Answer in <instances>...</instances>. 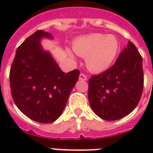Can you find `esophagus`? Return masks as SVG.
<instances>
[{"instance_id":"esophagus-1","label":"esophagus","mask_w":153,"mask_h":153,"mask_svg":"<svg viewBox=\"0 0 153 153\" xmlns=\"http://www.w3.org/2000/svg\"><path fill=\"white\" fill-rule=\"evenodd\" d=\"M79 80H83V81H86L87 79H88V77L85 75V74H80L79 77Z\"/></svg>"}]
</instances>
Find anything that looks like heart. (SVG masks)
Returning <instances> with one entry per match:
<instances>
[{
    "label": "heart",
    "instance_id": "obj_1",
    "mask_svg": "<svg viewBox=\"0 0 153 153\" xmlns=\"http://www.w3.org/2000/svg\"><path fill=\"white\" fill-rule=\"evenodd\" d=\"M73 49L79 56L86 57L88 70L101 73L112 65L118 56L120 43L113 35L93 33L76 39L74 42ZM69 54L73 56L70 51Z\"/></svg>",
    "mask_w": 153,
    "mask_h": 153
}]
</instances>
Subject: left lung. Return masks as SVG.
Here are the masks:
<instances>
[{"instance_id": "left-lung-1", "label": "left lung", "mask_w": 153, "mask_h": 153, "mask_svg": "<svg viewBox=\"0 0 153 153\" xmlns=\"http://www.w3.org/2000/svg\"><path fill=\"white\" fill-rule=\"evenodd\" d=\"M143 88V59L136 47L128 42L113 66L89 79L90 106L100 118L116 120L134 110Z\"/></svg>"}]
</instances>
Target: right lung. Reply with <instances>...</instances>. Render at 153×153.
Returning <instances> with one entry per match:
<instances>
[{"instance_id":"1","label":"right lung","mask_w":153,"mask_h":153,"mask_svg":"<svg viewBox=\"0 0 153 153\" xmlns=\"http://www.w3.org/2000/svg\"><path fill=\"white\" fill-rule=\"evenodd\" d=\"M53 40L48 32L38 30L18 47L10 72L11 95L26 116L39 123H51L63 112L79 71L65 73L42 39Z\"/></svg>"}]
</instances>
